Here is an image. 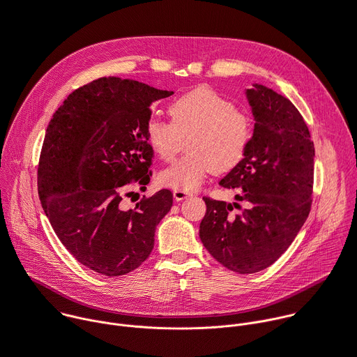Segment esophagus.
<instances>
[{"instance_id": "34e87169", "label": "esophagus", "mask_w": 357, "mask_h": 357, "mask_svg": "<svg viewBox=\"0 0 357 357\" xmlns=\"http://www.w3.org/2000/svg\"><path fill=\"white\" fill-rule=\"evenodd\" d=\"M173 195H174V199H176V201H183V199H185V198L191 197V195H192V192H190V191H185V190H180V188H176V190L173 191Z\"/></svg>"}]
</instances>
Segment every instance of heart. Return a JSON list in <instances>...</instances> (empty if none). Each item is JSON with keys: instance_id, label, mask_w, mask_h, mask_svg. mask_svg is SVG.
<instances>
[{"instance_id": "b5f03b06", "label": "heart", "mask_w": 357, "mask_h": 357, "mask_svg": "<svg viewBox=\"0 0 357 357\" xmlns=\"http://www.w3.org/2000/svg\"><path fill=\"white\" fill-rule=\"evenodd\" d=\"M172 121L152 119L145 130L152 151L172 162L187 139V153L159 174L162 185L195 190L212 172L227 173L247 155L252 139L251 119L211 88H195L169 106Z\"/></svg>"}]
</instances>
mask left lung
Instances as JSON below:
<instances>
[{"label": "left lung", "instance_id": "obj_1", "mask_svg": "<svg viewBox=\"0 0 357 357\" xmlns=\"http://www.w3.org/2000/svg\"><path fill=\"white\" fill-rule=\"evenodd\" d=\"M245 95L255 120L252 139L243 162L219 184L238 190L236 199L247 206L204 197L199 237L227 269L255 273L289 248L310 213L314 144L289 99L258 84Z\"/></svg>", "mask_w": 357, "mask_h": 357}]
</instances>
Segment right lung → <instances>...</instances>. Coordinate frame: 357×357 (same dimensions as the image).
<instances>
[{
    "instance_id": "add662e5",
    "label": "right lung",
    "mask_w": 357,
    "mask_h": 357,
    "mask_svg": "<svg viewBox=\"0 0 357 357\" xmlns=\"http://www.w3.org/2000/svg\"><path fill=\"white\" fill-rule=\"evenodd\" d=\"M173 95L116 77L74 91L53 114L39 159L42 206L57 237L86 268L120 276L152 252L155 230L173 205L160 190L123 209V191L151 180L149 106Z\"/></svg>"
}]
</instances>
